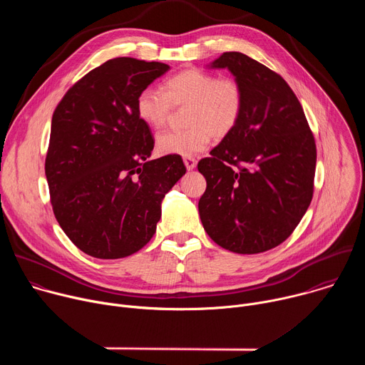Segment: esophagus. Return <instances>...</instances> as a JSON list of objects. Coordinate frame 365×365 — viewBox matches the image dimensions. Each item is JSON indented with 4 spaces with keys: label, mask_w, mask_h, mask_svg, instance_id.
<instances>
[{
    "label": "esophagus",
    "mask_w": 365,
    "mask_h": 365,
    "mask_svg": "<svg viewBox=\"0 0 365 365\" xmlns=\"http://www.w3.org/2000/svg\"><path fill=\"white\" fill-rule=\"evenodd\" d=\"M183 163L187 170H193L196 168V159H193V158H185Z\"/></svg>",
    "instance_id": "1"
}]
</instances>
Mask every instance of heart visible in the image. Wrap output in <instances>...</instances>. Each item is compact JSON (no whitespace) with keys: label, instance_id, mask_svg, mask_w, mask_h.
Here are the masks:
<instances>
[{"label":"heart","instance_id":"obj_1","mask_svg":"<svg viewBox=\"0 0 365 365\" xmlns=\"http://www.w3.org/2000/svg\"><path fill=\"white\" fill-rule=\"evenodd\" d=\"M162 91L145 88L135 98V113L148 127L162 128L172 107H187L183 131H166L158 137V151L165 155H192L203 151L215 137H225L238 124L244 95L234 79H220L200 69H186L165 81Z\"/></svg>","mask_w":365,"mask_h":365}]
</instances>
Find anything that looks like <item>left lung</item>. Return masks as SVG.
<instances>
[{"label": "left lung", "mask_w": 365, "mask_h": 365, "mask_svg": "<svg viewBox=\"0 0 365 365\" xmlns=\"http://www.w3.org/2000/svg\"><path fill=\"white\" fill-rule=\"evenodd\" d=\"M206 68L228 69L244 106L234 130L197 163L206 179L200 221L228 251L264 252L282 244L307 211L315 140L299 99L276 72L240 51H227Z\"/></svg>", "instance_id": "1"}]
</instances>
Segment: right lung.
<instances>
[{"instance_id": "obj_1", "label": "right lung", "mask_w": 365, "mask_h": 365, "mask_svg": "<svg viewBox=\"0 0 365 365\" xmlns=\"http://www.w3.org/2000/svg\"><path fill=\"white\" fill-rule=\"evenodd\" d=\"M170 69L117 58L91 71L51 118L46 179L55 217L85 254L115 259L154 235L165 195L186 173L180 155L150 160L154 140L135 98Z\"/></svg>"}]
</instances>
